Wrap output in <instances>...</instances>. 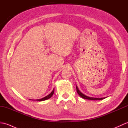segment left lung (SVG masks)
Returning a JSON list of instances; mask_svg holds the SVG:
<instances>
[{
    "label": "left lung",
    "mask_w": 128,
    "mask_h": 128,
    "mask_svg": "<svg viewBox=\"0 0 128 128\" xmlns=\"http://www.w3.org/2000/svg\"><path fill=\"white\" fill-rule=\"evenodd\" d=\"M76 91H77V92L78 94H79V96H81L82 98H83L84 99H86V100H103L106 98V97H101V98H97V97H90V96H86V95H85V94H84L83 93H82L80 90L79 89H78V88L77 85H76Z\"/></svg>",
    "instance_id": "1"
}]
</instances>
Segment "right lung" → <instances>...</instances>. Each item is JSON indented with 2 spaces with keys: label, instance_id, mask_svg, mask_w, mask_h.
<instances>
[{
  "label": "right lung",
  "instance_id": "1",
  "mask_svg": "<svg viewBox=\"0 0 128 128\" xmlns=\"http://www.w3.org/2000/svg\"><path fill=\"white\" fill-rule=\"evenodd\" d=\"M54 88H53V91L51 92V93L49 94L48 95H47V96H45L44 97L42 98H40V99H37V100H38V101H43V100H47L49 98H50L53 96V94H54Z\"/></svg>",
  "mask_w": 128,
  "mask_h": 128
}]
</instances>
